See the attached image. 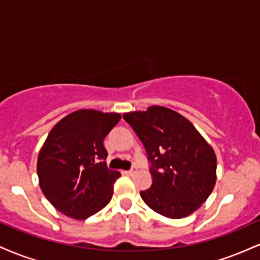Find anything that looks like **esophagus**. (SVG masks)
I'll return each instance as SVG.
<instances>
[{"label":"esophagus","instance_id":"esophagus-1","mask_svg":"<svg viewBox=\"0 0 260 260\" xmlns=\"http://www.w3.org/2000/svg\"><path fill=\"white\" fill-rule=\"evenodd\" d=\"M134 172H136V171H134V170L132 169V170H127V171H124V174L128 175V176H131V175H133Z\"/></svg>","mask_w":260,"mask_h":260}]
</instances>
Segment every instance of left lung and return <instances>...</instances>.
<instances>
[{"label":"left lung","instance_id":"obj_1","mask_svg":"<svg viewBox=\"0 0 260 260\" xmlns=\"http://www.w3.org/2000/svg\"><path fill=\"white\" fill-rule=\"evenodd\" d=\"M151 162L153 184L140 197L155 213L182 219L209 198L216 182V155L197 128L174 110L150 106L123 113Z\"/></svg>","mask_w":260,"mask_h":260}]
</instances>
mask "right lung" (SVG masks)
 Here are the masks:
<instances>
[{
  "label": "right lung",
  "mask_w": 260,
  "mask_h": 260,
  "mask_svg": "<svg viewBox=\"0 0 260 260\" xmlns=\"http://www.w3.org/2000/svg\"><path fill=\"white\" fill-rule=\"evenodd\" d=\"M117 112L74 111L53 126L39 151V184L47 201L76 220L105 208L121 174L107 169L104 139L118 121Z\"/></svg>",
  "instance_id": "obj_1"
}]
</instances>
